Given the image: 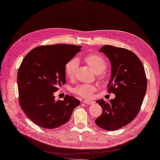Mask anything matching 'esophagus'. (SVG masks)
I'll list each match as a JSON object with an SVG mask.
<instances>
[{
	"label": "esophagus",
	"mask_w": 160,
	"mask_h": 160,
	"mask_svg": "<svg viewBox=\"0 0 160 160\" xmlns=\"http://www.w3.org/2000/svg\"><path fill=\"white\" fill-rule=\"evenodd\" d=\"M83 102L85 104H92L94 103V102H93V100H84Z\"/></svg>",
	"instance_id": "esophagus-1"
}]
</instances>
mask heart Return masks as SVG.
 <instances>
[{
  "mask_svg": "<svg viewBox=\"0 0 160 160\" xmlns=\"http://www.w3.org/2000/svg\"><path fill=\"white\" fill-rule=\"evenodd\" d=\"M85 62L93 70L98 79H102L104 77V71L106 69L107 64L104 58L96 54H89L84 58ZM77 68V61L76 59H72L66 64L65 72L67 77L72 78L75 75ZM96 90V87L91 84H83L78 85L72 89V92L76 94L89 98L92 95V93Z\"/></svg>",
  "mask_w": 160,
  "mask_h": 160,
  "instance_id": "1",
  "label": "heart"
}]
</instances>
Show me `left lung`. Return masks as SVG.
Instances as JSON below:
<instances>
[{
  "label": "left lung",
  "instance_id": "obj_1",
  "mask_svg": "<svg viewBox=\"0 0 160 160\" xmlns=\"http://www.w3.org/2000/svg\"><path fill=\"white\" fill-rule=\"evenodd\" d=\"M99 52L110 61L108 92L115 97L108 102L103 99L96 101L102 112L95 123L106 130H117L130 123L138 113L147 91L145 71L137 56L127 49L104 45Z\"/></svg>",
  "mask_w": 160,
  "mask_h": 160
}]
</instances>
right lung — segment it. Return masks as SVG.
Wrapping results in <instances>:
<instances>
[{
	"label": "right lung",
	"mask_w": 160,
	"mask_h": 160,
	"mask_svg": "<svg viewBox=\"0 0 160 160\" xmlns=\"http://www.w3.org/2000/svg\"><path fill=\"white\" fill-rule=\"evenodd\" d=\"M81 46L57 44L35 48L23 60L18 73L19 104L36 125L54 129L68 122L80 101L67 95L56 100L54 93L66 83V64Z\"/></svg>",
	"instance_id": "1"
}]
</instances>
